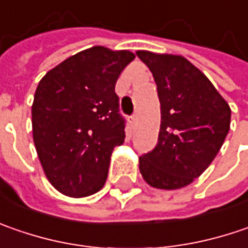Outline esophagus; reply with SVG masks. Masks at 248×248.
<instances>
[{
  "instance_id": "obj_1",
  "label": "esophagus",
  "mask_w": 248,
  "mask_h": 248,
  "mask_svg": "<svg viewBox=\"0 0 248 248\" xmlns=\"http://www.w3.org/2000/svg\"><path fill=\"white\" fill-rule=\"evenodd\" d=\"M136 121H137V118H136L135 115H133V116H130V119H129V122H130V127H132V130L135 129Z\"/></svg>"
}]
</instances>
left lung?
Masks as SVG:
<instances>
[{"label": "left lung", "instance_id": "obj_1", "mask_svg": "<svg viewBox=\"0 0 248 248\" xmlns=\"http://www.w3.org/2000/svg\"><path fill=\"white\" fill-rule=\"evenodd\" d=\"M161 104L155 148L139 158L145 182L159 190L188 186L210 167L231 129V107L211 80L182 55L139 49Z\"/></svg>", "mask_w": 248, "mask_h": 248}]
</instances>
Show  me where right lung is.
Wrapping results in <instances>:
<instances>
[{
  "mask_svg": "<svg viewBox=\"0 0 248 248\" xmlns=\"http://www.w3.org/2000/svg\"><path fill=\"white\" fill-rule=\"evenodd\" d=\"M127 49L94 46L48 70L31 105L33 141L48 182L81 199L100 191L113 148L124 140L115 83L135 60Z\"/></svg>",
  "mask_w": 248,
  "mask_h": 248,
  "instance_id": "obj_1",
  "label": "right lung"
}]
</instances>
